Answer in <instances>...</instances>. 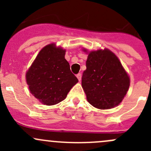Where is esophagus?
Wrapping results in <instances>:
<instances>
[{
    "mask_svg": "<svg viewBox=\"0 0 151 151\" xmlns=\"http://www.w3.org/2000/svg\"><path fill=\"white\" fill-rule=\"evenodd\" d=\"M76 76H77V79H78L79 81H80V80H81V74H80V73H79V74H77Z\"/></svg>",
    "mask_w": 151,
    "mask_h": 151,
    "instance_id": "34e87169",
    "label": "esophagus"
}]
</instances>
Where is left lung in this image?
Wrapping results in <instances>:
<instances>
[{
  "instance_id": "1",
  "label": "left lung",
  "mask_w": 151,
  "mask_h": 151,
  "mask_svg": "<svg viewBox=\"0 0 151 151\" xmlns=\"http://www.w3.org/2000/svg\"><path fill=\"white\" fill-rule=\"evenodd\" d=\"M129 85V75L110 50H99L88 54L82 86L92 106L101 109L115 107L122 101Z\"/></svg>"
}]
</instances>
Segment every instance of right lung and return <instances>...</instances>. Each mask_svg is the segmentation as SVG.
Wrapping results in <instances>:
<instances>
[{"mask_svg":"<svg viewBox=\"0 0 151 151\" xmlns=\"http://www.w3.org/2000/svg\"><path fill=\"white\" fill-rule=\"evenodd\" d=\"M66 50L53 44L44 47L26 73L30 93L42 104L54 105L66 99L78 80L65 59Z\"/></svg>","mask_w":151,"mask_h":151,"instance_id":"1","label":"right lung"}]
</instances>
